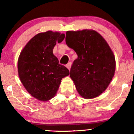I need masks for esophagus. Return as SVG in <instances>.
I'll return each mask as SVG.
<instances>
[{
	"label": "esophagus",
	"instance_id": "1",
	"mask_svg": "<svg viewBox=\"0 0 134 134\" xmlns=\"http://www.w3.org/2000/svg\"><path fill=\"white\" fill-rule=\"evenodd\" d=\"M66 67H67V69H69V70H70V67H71V62H69L68 64L66 65Z\"/></svg>",
	"mask_w": 134,
	"mask_h": 134
}]
</instances>
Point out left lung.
<instances>
[{
	"label": "left lung",
	"mask_w": 134,
	"mask_h": 134,
	"mask_svg": "<svg viewBox=\"0 0 134 134\" xmlns=\"http://www.w3.org/2000/svg\"><path fill=\"white\" fill-rule=\"evenodd\" d=\"M65 42L78 57L70 71L76 90L86 99L96 98L107 88L115 70V58L107 41L93 30L67 31Z\"/></svg>",
	"instance_id": "1"
}]
</instances>
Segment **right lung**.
<instances>
[{
  "label": "right lung",
  "mask_w": 134,
  "mask_h": 134,
  "mask_svg": "<svg viewBox=\"0 0 134 134\" xmlns=\"http://www.w3.org/2000/svg\"><path fill=\"white\" fill-rule=\"evenodd\" d=\"M65 38L64 34L51 31L36 35L20 53L18 68L19 79L29 93L40 101H48L57 91L61 80L69 70L59 64L53 55L57 43Z\"/></svg>",
  "instance_id": "1"
}]
</instances>
